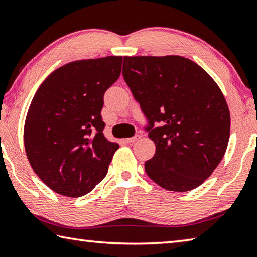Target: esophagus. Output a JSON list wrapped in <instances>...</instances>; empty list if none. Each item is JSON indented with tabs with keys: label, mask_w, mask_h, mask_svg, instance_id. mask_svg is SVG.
Wrapping results in <instances>:
<instances>
[{
	"label": "esophagus",
	"mask_w": 257,
	"mask_h": 257,
	"mask_svg": "<svg viewBox=\"0 0 257 257\" xmlns=\"http://www.w3.org/2000/svg\"><path fill=\"white\" fill-rule=\"evenodd\" d=\"M141 137H142L141 135H136V136H134V137H130V138L124 139V141H125V143H134V142H136L137 139H139Z\"/></svg>",
	"instance_id": "1"
}]
</instances>
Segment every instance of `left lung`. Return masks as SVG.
Segmentation results:
<instances>
[{"label":"left lung","instance_id":"1","mask_svg":"<svg viewBox=\"0 0 257 257\" xmlns=\"http://www.w3.org/2000/svg\"><path fill=\"white\" fill-rule=\"evenodd\" d=\"M122 75L156 147L145 162L147 176L171 191L201 186L222 160L230 136V112L219 86L179 55L124 56Z\"/></svg>","mask_w":257,"mask_h":257}]
</instances>
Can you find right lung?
I'll return each mask as SVG.
<instances>
[{
  "label": "right lung",
  "mask_w": 257,
  "mask_h": 257,
  "mask_svg": "<svg viewBox=\"0 0 257 257\" xmlns=\"http://www.w3.org/2000/svg\"><path fill=\"white\" fill-rule=\"evenodd\" d=\"M121 66L122 56L73 61L52 72L35 94L25 150L35 173L55 193L84 196L106 176L119 145L104 136L101 111Z\"/></svg>",
  "instance_id": "obj_1"
}]
</instances>
